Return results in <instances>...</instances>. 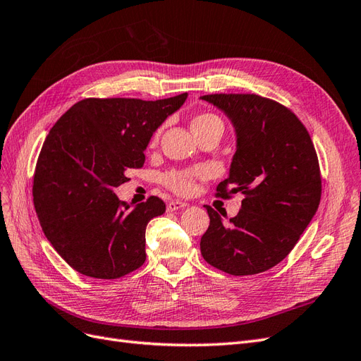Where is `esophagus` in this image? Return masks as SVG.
<instances>
[{
    "label": "esophagus",
    "mask_w": 361,
    "mask_h": 361,
    "mask_svg": "<svg viewBox=\"0 0 361 361\" xmlns=\"http://www.w3.org/2000/svg\"><path fill=\"white\" fill-rule=\"evenodd\" d=\"M188 204L185 203V202H180V200H173V202H170L169 204H167V211L169 212H174V211H178V209H182V207H187Z\"/></svg>",
    "instance_id": "1"
}]
</instances>
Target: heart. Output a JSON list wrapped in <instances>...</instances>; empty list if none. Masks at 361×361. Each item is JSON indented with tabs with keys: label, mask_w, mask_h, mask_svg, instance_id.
<instances>
[{
	"label": "heart",
	"mask_w": 361,
	"mask_h": 361,
	"mask_svg": "<svg viewBox=\"0 0 361 361\" xmlns=\"http://www.w3.org/2000/svg\"><path fill=\"white\" fill-rule=\"evenodd\" d=\"M209 125L223 126L221 118L212 113H202L199 116H195L191 122L192 130L209 126ZM159 134H161V130H157L154 137H152V140H150V145L157 143L159 138ZM204 173H206V170L202 167L194 169V170H173V171H169L167 174H164L162 180L171 191L178 192V194H188L194 187V180L197 178H202Z\"/></svg>",
	"instance_id": "obj_1"
}]
</instances>
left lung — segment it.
Listing matches in <instances>:
<instances>
[{
  "label": "left lung",
  "instance_id": "1",
  "mask_svg": "<svg viewBox=\"0 0 361 361\" xmlns=\"http://www.w3.org/2000/svg\"><path fill=\"white\" fill-rule=\"evenodd\" d=\"M202 99L231 117L238 135L231 174L215 195L244 194L241 211L227 223L206 206L211 223L200 241L202 256L231 276L259 274L290 253L318 211V155L301 120L277 101L255 93Z\"/></svg>",
  "mask_w": 361,
  "mask_h": 361
}]
</instances>
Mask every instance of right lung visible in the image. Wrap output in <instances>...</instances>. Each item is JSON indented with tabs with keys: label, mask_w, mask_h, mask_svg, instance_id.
<instances>
[{
	"label": "right lung",
	"mask_w": 361,
	"mask_h": 361,
	"mask_svg": "<svg viewBox=\"0 0 361 361\" xmlns=\"http://www.w3.org/2000/svg\"><path fill=\"white\" fill-rule=\"evenodd\" d=\"M187 93L159 101L87 97L52 126L37 158L32 202L48 241L68 264L93 279H118L146 260V226L166 212L157 195L137 204L114 190L141 169L155 129Z\"/></svg>",
	"instance_id": "right-lung-1"
}]
</instances>
